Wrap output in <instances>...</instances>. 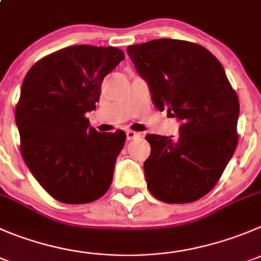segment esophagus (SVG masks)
I'll return each mask as SVG.
<instances>
[{"instance_id":"34e87169","label":"esophagus","mask_w":261,"mask_h":261,"mask_svg":"<svg viewBox=\"0 0 261 261\" xmlns=\"http://www.w3.org/2000/svg\"><path fill=\"white\" fill-rule=\"evenodd\" d=\"M140 136H141L140 133L135 132V130H130V129H129V130H126V140H128V141L135 140V138H138Z\"/></svg>"}]
</instances>
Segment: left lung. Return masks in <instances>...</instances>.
<instances>
[{
	"label": "left lung",
	"mask_w": 261,
	"mask_h": 261,
	"mask_svg": "<svg viewBox=\"0 0 261 261\" xmlns=\"http://www.w3.org/2000/svg\"><path fill=\"white\" fill-rule=\"evenodd\" d=\"M126 52L155 108L182 123L177 138L146 136L148 191L164 202H193L215 187L237 147V95L219 60L200 44L161 38Z\"/></svg>",
	"instance_id": "left-lung-1"
}]
</instances>
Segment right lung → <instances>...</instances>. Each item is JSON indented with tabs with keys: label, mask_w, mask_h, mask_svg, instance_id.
<instances>
[{
	"label": "right lung",
	"mask_w": 261,
	"mask_h": 261,
	"mask_svg": "<svg viewBox=\"0 0 261 261\" xmlns=\"http://www.w3.org/2000/svg\"><path fill=\"white\" fill-rule=\"evenodd\" d=\"M124 59L116 47H65L24 78L15 109L21 156L55 200L88 203L110 188L126 136L97 132L86 114L96 109L105 75Z\"/></svg>",
	"instance_id": "1"
}]
</instances>
